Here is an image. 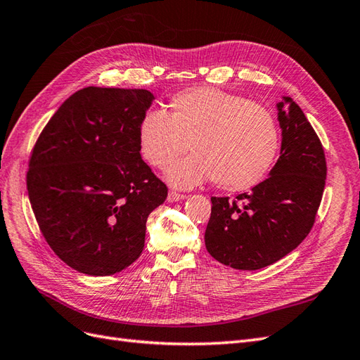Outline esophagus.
Here are the masks:
<instances>
[{
  "label": "esophagus",
  "instance_id": "esophagus-1",
  "mask_svg": "<svg viewBox=\"0 0 360 360\" xmlns=\"http://www.w3.org/2000/svg\"><path fill=\"white\" fill-rule=\"evenodd\" d=\"M186 198V195H183V193H179V192H174V191H169L168 192V202H177V201H181V200H184Z\"/></svg>",
  "mask_w": 360,
  "mask_h": 360
}]
</instances>
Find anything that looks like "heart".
I'll use <instances>...</instances> for the list:
<instances>
[{"label":"heart","instance_id":"obj_1","mask_svg":"<svg viewBox=\"0 0 360 360\" xmlns=\"http://www.w3.org/2000/svg\"><path fill=\"white\" fill-rule=\"evenodd\" d=\"M171 186L189 189L214 180L225 191L254 186L276 162L281 134L266 108L210 86L177 93L169 115L147 111L138 124V146L151 167L165 169Z\"/></svg>","mask_w":360,"mask_h":360}]
</instances>
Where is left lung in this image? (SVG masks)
Listing matches in <instances>:
<instances>
[{
    "label": "left lung",
    "instance_id": "1",
    "mask_svg": "<svg viewBox=\"0 0 360 360\" xmlns=\"http://www.w3.org/2000/svg\"><path fill=\"white\" fill-rule=\"evenodd\" d=\"M281 151L269 177L236 201L212 197L204 240L209 254L237 270H258L296 249L311 231L326 184L320 139L291 97L276 103Z\"/></svg>",
    "mask_w": 360,
    "mask_h": 360
}]
</instances>
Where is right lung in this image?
Instances as JSON below:
<instances>
[{
    "mask_svg": "<svg viewBox=\"0 0 360 360\" xmlns=\"http://www.w3.org/2000/svg\"><path fill=\"white\" fill-rule=\"evenodd\" d=\"M155 96L86 86L64 101L30 159L27 188L43 237L90 276L122 271L144 249L168 189L141 158L138 124Z\"/></svg>",
    "mask_w": 360,
    "mask_h": 360,
    "instance_id": "obj_1",
    "label": "right lung"
}]
</instances>
